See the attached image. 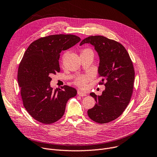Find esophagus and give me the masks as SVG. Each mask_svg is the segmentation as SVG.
I'll list each match as a JSON object with an SVG mask.
<instances>
[{
    "mask_svg": "<svg viewBox=\"0 0 157 157\" xmlns=\"http://www.w3.org/2000/svg\"><path fill=\"white\" fill-rule=\"evenodd\" d=\"M78 94L79 95V96H81V97H83V96H86V94L83 92L80 91V90H78Z\"/></svg>",
    "mask_w": 157,
    "mask_h": 157,
    "instance_id": "obj_1",
    "label": "esophagus"
}]
</instances>
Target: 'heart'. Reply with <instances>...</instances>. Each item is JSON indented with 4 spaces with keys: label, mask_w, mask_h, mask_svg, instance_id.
<instances>
[{
    "label": "heart",
    "mask_w": 157,
    "mask_h": 157,
    "mask_svg": "<svg viewBox=\"0 0 157 157\" xmlns=\"http://www.w3.org/2000/svg\"><path fill=\"white\" fill-rule=\"evenodd\" d=\"M88 51L92 52L91 49H85L82 52H85ZM92 79V74L90 73L86 74H84V75H81L77 77L75 79V80L74 81V84L81 88H85L86 87L88 82L90 81Z\"/></svg>",
    "instance_id": "1"
}]
</instances>
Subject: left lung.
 Masks as SVG:
<instances>
[{
	"label": "left lung",
	"instance_id": "obj_1",
	"mask_svg": "<svg viewBox=\"0 0 157 157\" xmlns=\"http://www.w3.org/2000/svg\"><path fill=\"white\" fill-rule=\"evenodd\" d=\"M90 43L100 58L98 83L105 89L101 96L90 95L96 104L88 110L89 118L104 124L118 118L127 107L133 93L135 71L127 49L121 43L102 36H92L84 39L80 45Z\"/></svg>",
	"mask_w": 157,
	"mask_h": 157
}]
</instances>
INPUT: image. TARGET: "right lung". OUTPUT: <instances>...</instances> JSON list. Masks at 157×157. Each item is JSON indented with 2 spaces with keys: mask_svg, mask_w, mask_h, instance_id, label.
I'll return each mask as SVG.
<instances>
[{
  "mask_svg": "<svg viewBox=\"0 0 157 157\" xmlns=\"http://www.w3.org/2000/svg\"><path fill=\"white\" fill-rule=\"evenodd\" d=\"M80 40L72 34L51 35L34 40L25 52L18 81L23 104L36 120L44 124L57 121L63 117L68 100L76 95V90L67 85L53 90L50 76L60 71V52Z\"/></svg>",
  "mask_w": 157,
  "mask_h": 157,
  "instance_id": "right-lung-1",
  "label": "right lung"
}]
</instances>
